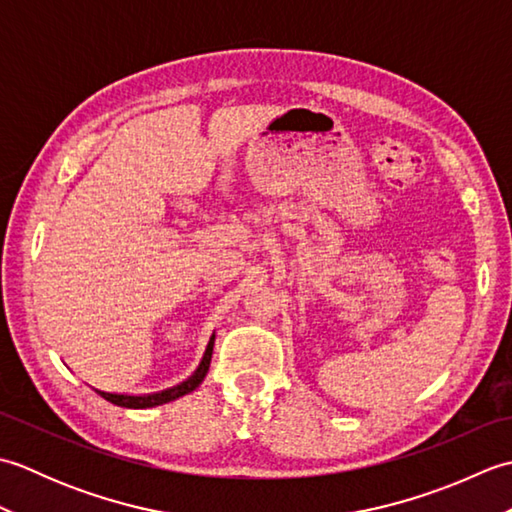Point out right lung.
<instances>
[{"mask_svg": "<svg viewBox=\"0 0 512 512\" xmlns=\"http://www.w3.org/2000/svg\"><path fill=\"white\" fill-rule=\"evenodd\" d=\"M213 343H215V334L209 339V345H206V350H204V356H202L198 369H195V372L187 380H182L180 385H173L169 389L156 391V394H140V396H134V394H110V391H101V389H96V394L103 396L105 400H110L112 405L127 407V409H149V407L165 405V402H171V400H176L180 396H187V394H191L195 387H200L206 372H209L211 354H213Z\"/></svg>", "mask_w": 512, "mask_h": 512, "instance_id": "1", "label": "right lung"}]
</instances>
